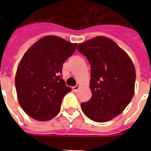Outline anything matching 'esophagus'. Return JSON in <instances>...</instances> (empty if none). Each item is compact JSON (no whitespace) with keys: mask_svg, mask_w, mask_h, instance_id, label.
<instances>
[{"mask_svg":"<svg viewBox=\"0 0 151 151\" xmlns=\"http://www.w3.org/2000/svg\"><path fill=\"white\" fill-rule=\"evenodd\" d=\"M79 88H80V85H79V84H78L76 86H73V87L72 88V89H73V92H78V90H79Z\"/></svg>","mask_w":151,"mask_h":151,"instance_id":"obj_1","label":"esophagus"}]
</instances>
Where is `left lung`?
<instances>
[{
    "instance_id": "8db88e82",
    "label": "left lung",
    "mask_w": 151,
    "mask_h": 151,
    "mask_svg": "<svg viewBox=\"0 0 151 151\" xmlns=\"http://www.w3.org/2000/svg\"><path fill=\"white\" fill-rule=\"evenodd\" d=\"M78 50L91 65L92 98L81 104L82 111L94 122L110 121L123 112L133 97V63L114 41L103 36L80 43Z\"/></svg>"
}]
</instances>
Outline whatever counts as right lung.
<instances>
[{
    "mask_svg": "<svg viewBox=\"0 0 151 151\" xmlns=\"http://www.w3.org/2000/svg\"><path fill=\"white\" fill-rule=\"evenodd\" d=\"M76 47V43L49 35L25 52L18 66L15 84L19 103L29 117L45 122L59 113L64 96L71 91L61 78L63 64Z\"/></svg>",
    "mask_w": 151,
    "mask_h": 151,
    "instance_id": "add662e5",
    "label": "right lung"
}]
</instances>
